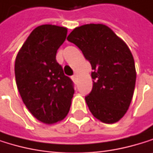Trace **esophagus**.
Here are the masks:
<instances>
[{"mask_svg":"<svg viewBox=\"0 0 153 153\" xmlns=\"http://www.w3.org/2000/svg\"><path fill=\"white\" fill-rule=\"evenodd\" d=\"M71 79H72V81H73L74 82H77V75L74 74V75L72 76V77H71Z\"/></svg>","mask_w":153,"mask_h":153,"instance_id":"34e87169","label":"esophagus"}]
</instances>
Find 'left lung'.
Returning a JSON list of instances; mask_svg holds the SVG:
<instances>
[{
	"label": "left lung",
	"mask_w": 153,
	"mask_h": 153,
	"mask_svg": "<svg viewBox=\"0 0 153 153\" xmlns=\"http://www.w3.org/2000/svg\"><path fill=\"white\" fill-rule=\"evenodd\" d=\"M67 40L79 47L93 70L92 90L85 97L89 110L104 123H117L128 111L135 88L136 70L129 47L101 23L75 28Z\"/></svg>",
	"instance_id": "obj_1"
}]
</instances>
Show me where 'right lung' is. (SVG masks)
<instances>
[{
	"mask_svg": "<svg viewBox=\"0 0 153 153\" xmlns=\"http://www.w3.org/2000/svg\"><path fill=\"white\" fill-rule=\"evenodd\" d=\"M67 36V28L38 26L20 49L15 60V79L23 103L40 122L53 124L68 114L74 89L56 61Z\"/></svg>",
	"mask_w": 153,
	"mask_h": 153,
	"instance_id": "add662e5",
	"label": "right lung"
}]
</instances>
